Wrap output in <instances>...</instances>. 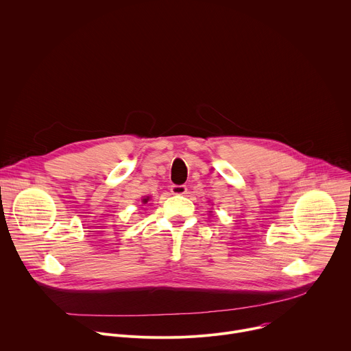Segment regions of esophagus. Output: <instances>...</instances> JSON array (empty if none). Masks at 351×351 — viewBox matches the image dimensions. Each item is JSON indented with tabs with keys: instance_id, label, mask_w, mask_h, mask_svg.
Listing matches in <instances>:
<instances>
[{
	"instance_id": "1",
	"label": "esophagus",
	"mask_w": 351,
	"mask_h": 351,
	"mask_svg": "<svg viewBox=\"0 0 351 351\" xmlns=\"http://www.w3.org/2000/svg\"><path fill=\"white\" fill-rule=\"evenodd\" d=\"M171 193L172 194H186L187 193V187L184 184H172L171 186Z\"/></svg>"
}]
</instances>
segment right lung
<instances>
[{"instance_id":"1","label":"right lung","mask_w":351,"mask_h":351,"mask_svg":"<svg viewBox=\"0 0 351 351\" xmlns=\"http://www.w3.org/2000/svg\"><path fill=\"white\" fill-rule=\"evenodd\" d=\"M147 202H148V197H147V198H143V203H144V204H145Z\"/></svg>"}]
</instances>
